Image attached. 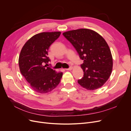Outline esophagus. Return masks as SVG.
<instances>
[{"label": "esophagus", "mask_w": 131, "mask_h": 131, "mask_svg": "<svg viewBox=\"0 0 131 131\" xmlns=\"http://www.w3.org/2000/svg\"><path fill=\"white\" fill-rule=\"evenodd\" d=\"M72 69V67H70V68H67V69H65L66 70H71Z\"/></svg>", "instance_id": "34e87169"}]
</instances>
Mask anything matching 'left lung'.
Segmentation results:
<instances>
[{"label": "left lung", "instance_id": "1", "mask_svg": "<svg viewBox=\"0 0 131 131\" xmlns=\"http://www.w3.org/2000/svg\"><path fill=\"white\" fill-rule=\"evenodd\" d=\"M84 60L81 68L84 77L78 84L88 90L102 86L110 76L113 61L107 42L98 33L88 29H79L63 33Z\"/></svg>", "mask_w": 131, "mask_h": 131}]
</instances>
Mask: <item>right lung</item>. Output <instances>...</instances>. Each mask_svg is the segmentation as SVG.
<instances>
[{
  "label": "right lung",
  "mask_w": 131,
  "mask_h": 131,
  "mask_svg": "<svg viewBox=\"0 0 131 131\" xmlns=\"http://www.w3.org/2000/svg\"><path fill=\"white\" fill-rule=\"evenodd\" d=\"M61 32H44L36 34L23 46L18 59L20 70L33 90L45 94L54 90L60 83L63 75L57 72L48 63L49 46L57 40Z\"/></svg>",
  "instance_id": "add662e5"
}]
</instances>
